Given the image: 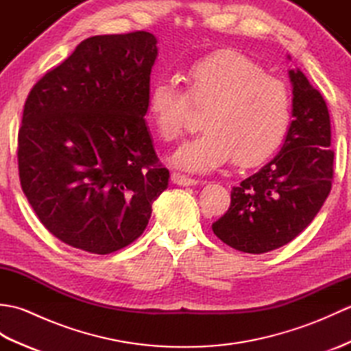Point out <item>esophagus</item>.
Instances as JSON below:
<instances>
[{
	"label": "esophagus",
	"instance_id": "esophagus-1",
	"mask_svg": "<svg viewBox=\"0 0 351 351\" xmlns=\"http://www.w3.org/2000/svg\"><path fill=\"white\" fill-rule=\"evenodd\" d=\"M170 178H171V182L176 184V185H196L199 182L197 180H193V178H189V176L181 175V173H176V171H173Z\"/></svg>",
	"mask_w": 351,
	"mask_h": 351
}]
</instances>
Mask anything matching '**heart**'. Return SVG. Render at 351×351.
Wrapping results in <instances>:
<instances>
[{
	"instance_id": "1",
	"label": "heart",
	"mask_w": 351,
	"mask_h": 351,
	"mask_svg": "<svg viewBox=\"0 0 351 351\" xmlns=\"http://www.w3.org/2000/svg\"><path fill=\"white\" fill-rule=\"evenodd\" d=\"M184 83L185 92L169 80H158L147 99L149 117L166 141L182 136L193 107H207L205 130L175 152L176 167L208 173L234 156L243 167L258 166L285 140L293 121L291 93L249 57L214 52L185 69Z\"/></svg>"
}]
</instances>
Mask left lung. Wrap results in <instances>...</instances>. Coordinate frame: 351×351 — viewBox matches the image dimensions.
I'll return each instance as SVG.
<instances>
[{
    "mask_svg": "<svg viewBox=\"0 0 351 351\" xmlns=\"http://www.w3.org/2000/svg\"><path fill=\"white\" fill-rule=\"evenodd\" d=\"M293 117L280 152L230 191L229 210L213 223L223 243L265 253L309 226L332 189L333 151L326 101L299 69L289 71Z\"/></svg>",
    "mask_w": 351,
    "mask_h": 351,
    "instance_id": "8db88e82",
    "label": "left lung"
}]
</instances>
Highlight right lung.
<instances>
[{
	"label": "right lung",
	"mask_w": 351,
	"mask_h": 351,
	"mask_svg": "<svg viewBox=\"0 0 351 351\" xmlns=\"http://www.w3.org/2000/svg\"><path fill=\"white\" fill-rule=\"evenodd\" d=\"M156 54L147 32L88 37L27 96L21 187L42 225L72 247H126L167 189L145 121Z\"/></svg>",
	"instance_id": "add662e5"
}]
</instances>
